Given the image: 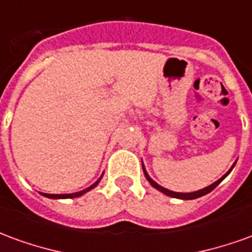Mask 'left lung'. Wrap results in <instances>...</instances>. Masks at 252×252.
Returning a JSON list of instances; mask_svg holds the SVG:
<instances>
[{"mask_svg": "<svg viewBox=\"0 0 252 252\" xmlns=\"http://www.w3.org/2000/svg\"><path fill=\"white\" fill-rule=\"evenodd\" d=\"M235 163H236V162H235ZM235 163H233V166H235ZM142 164H143V162H142ZM233 166L231 167V169L228 170L225 174L222 175L220 180H217L216 182H213L212 185L206 186V188H204V189L197 190V191H191V193H178V191H173V190H169V189H166V188H163V186L158 185V184H157V182H155V181H154L153 178L148 175L147 170H146V167H144V164H143V173H144V175H146V178H147L148 182L151 184V186H154V188H155L157 190H159V191H162L163 194L169 195V197H173V198H180V200H194V198H198V197H202V195L211 193L212 190L215 189V188H216V186L219 185V184H220V182H221V181L224 180V178H225V177H227L229 173H231V171H232Z\"/></svg>", "mask_w": 252, "mask_h": 252, "instance_id": "left-lung-1", "label": "left lung"}]
</instances>
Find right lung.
Wrapping results in <instances>:
<instances>
[{
  "label": "right lung",
  "mask_w": 252,
  "mask_h": 252,
  "mask_svg": "<svg viewBox=\"0 0 252 252\" xmlns=\"http://www.w3.org/2000/svg\"><path fill=\"white\" fill-rule=\"evenodd\" d=\"M102 175H101L98 180L94 182L93 185L89 186V188H86V189L81 190V191H77V193H70V194H47V193H40V194L44 195V197H48V198H54V200H59V198H75V197H81V195H83L85 193H88L89 190L94 189L95 186L98 185L99 181H101V178H102Z\"/></svg>",
  "instance_id": "add662e5"
}]
</instances>
